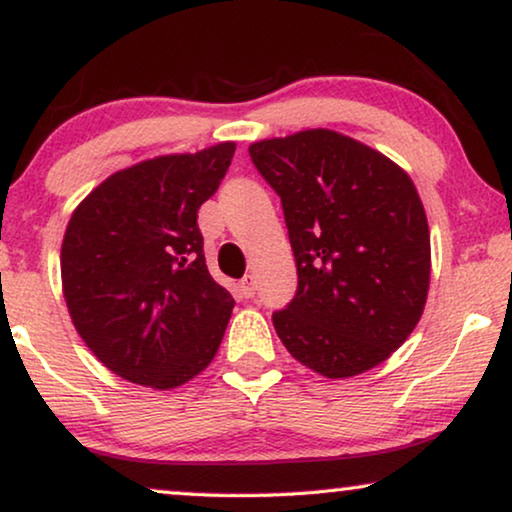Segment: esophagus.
I'll use <instances>...</instances> for the list:
<instances>
[{"instance_id": "obj_1", "label": "esophagus", "mask_w": 512, "mask_h": 512, "mask_svg": "<svg viewBox=\"0 0 512 512\" xmlns=\"http://www.w3.org/2000/svg\"><path fill=\"white\" fill-rule=\"evenodd\" d=\"M240 293L244 298H254V293H256V279L251 277V275H244L242 279H240Z\"/></svg>"}]
</instances>
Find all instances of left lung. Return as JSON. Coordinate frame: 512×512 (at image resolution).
I'll return each mask as SVG.
<instances>
[{
  "label": "left lung",
  "mask_w": 512,
  "mask_h": 512,
  "mask_svg": "<svg viewBox=\"0 0 512 512\" xmlns=\"http://www.w3.org/2000/svg\"><path fill=\"white\" fill-rule=\"evenodd\" d=\"M249 156L282 198L298 268L296 296L272 314L279 340L331 380L380 366L429 293V223L408 172L326 128L261 139Z\"/></svg>",
  "instance_id": "8db88e82"
}]
</instances>
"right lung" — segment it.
Listing matches in <instances>:
<instances>
[{
    "mask_svg": "<svg viewBox=\"0 0 512 512\" xmlns=\"http://www.w3.org/2000/svg\"><path fill=\"white\" fill-rule=\"evenodd\" d=\"M235 142L172 153L104 179L74 209L60 251L69 317L123 380L174 389L212 363L235 300L209 275L198 209Z\"/></svg>",
    "mask_w": 512,
    "mask_h": 512,
    "instance_id": "add662e5",
    "label": "right lung"
}]
</instances>
